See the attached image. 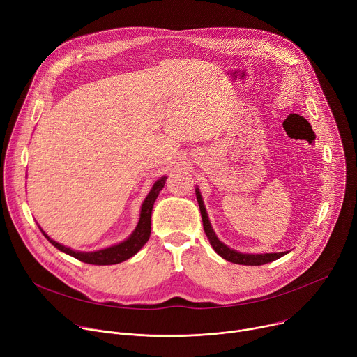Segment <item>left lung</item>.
<instances>
[{"label":"left lung","instance_id":"obj_1","mask_svg":"<svg viewBox=\"0 0 357 357\" xmlns=\"http://www.w3.org/2000/svg\"><path fill=\"white\" fill-rule=\"evenodd\" d=\"M195 192H197V199H198L201 215H202L205 234H206L212 248L215 249V252L219 256H222L223 259H226V261H228V262H232V264H236V265L259 266V265H265V264L273 262V261H276V259H279V257H282L283 255L287 253V252H279V253H257V255H252V253H241L238 250H234V249L228 248L225 243H222L218 239V236L215 235V232L212 229V225H211L209 218H208V213H206V209H205V205H204V201H202V197H201V192H199L198 188H197Z\"/></svg>","mask_w":357,"mask_h":357}]
</instances>
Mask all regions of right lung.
<instances>
[{
	"label": "right lung",
	"instance_id": "obj_1",
	"mask_svg": "<svg viewBox=\"0 0 357 357\" xmlns=\"http://www.w3.org/2000/svg\"><path fill=\"white\" fill-rule=\"evenodd\" d=\"M167 181V176H162L160 179H158L152 189L149 190L148 197L145 198L142 208H141V215H139V222L137 225L135 231L131 234L128 239H125L123 242L109 246L107 249H101V250H95V252H79V250H73L71 248L63 246L55 241H52L41 228L43 235L61 252L67 253L81 262L89 264V265H115V264H121L126 259L132 257L135 253H138L141 250V248L148 242L149 236H151V215H152V208H153V202L156 201L159 190L164 188Z\"/></svg>",
	"mask_w": 357,
	"mask_h": 357
}]
</instances>
